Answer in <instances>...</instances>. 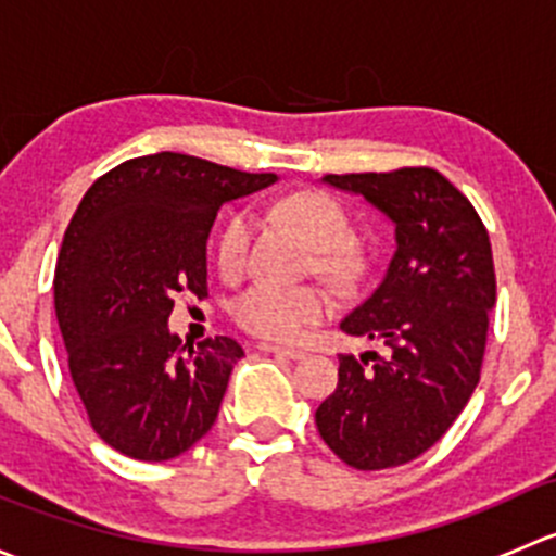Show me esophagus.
<instances>
[{"label": "esophagus", "instance_id": "34e87169", "mask_svg": "<svg viewBox=\"0 0 556 556\" xmlns=\"http://www.w3.org/2000/svg\"><path fill=\"white\" fill-rule=\"evenodd\" d=\"M257 350L261 352H271V355H282V357H290V361H299V357H304V352L301 350H293V346H279V344H257Z\"/></svg>", "mask_w": 556, "mask_h": 556}]
</instances>
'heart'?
I'll return each mask as SVG.
<instances>
[{
    "instance_id": "heart-1",
    "label": "heart",
    "mask_w": 556,
    "mask_h": 556,
    "mask_svg": "<svg viewBox=\"0 0 556 556\" xmlns=\"http://www.w3.org/2000/svg\"><path fill=\"white\" fill-rule=\"evenodd\" d=\"M277 215L301 231L306 242L323 250V266L341 274L350 266L346 244L352 242V220L344 206L319 190H301L285 195L277 204ZM252 244V217L237 212L220 228L215 261L220 274L237 277L244 271ZM333 304L319 288H282L257 282L233 301V319L247 333L266 341H299L312 325L330 317Z\"/></svg>"
}]
</instances>
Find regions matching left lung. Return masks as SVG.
<instances>
[{
	"label": "left lung",
	"instance_id": "8db88e82",
	"mask_svg": "<svg viewBox=\"0 0 556 556\" xmlns=\"http://www.w3.org/2000/svg\"><path fill=\"white\" fill-rule=\"evenodd\" d=\"M395 223L382 285L341 330L382 341L387 355L339 357V384L319 403L317 430L339 459L384 470L425 454L452 428L481 379L495 263L468 195L430 166L325 174Z\"/></svg>",
	"mask_w": 556,
	"mask_h": 556
}]
</instances>
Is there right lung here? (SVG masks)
Returning <instances> with one entry per match:
<instances>
[{"instance_id": "1", "label": "right lung", "mask_w": 556, "mask_h": 556, "mask_svg": "<svg viewBox=\"0 0 556 556\" xmlns=\"http://www.w3.org/2000/svg\"><path fill=\"white\" fill-rule=\"evenodd\" d=\"M274 179L155 153L83 195L55 261V317L88 422L115 452L164 463L215 425L244 350L228 336L182 344L166 319L177 293L210 295L206 239L220 206Z\"/></svg>"}]
</instances>
